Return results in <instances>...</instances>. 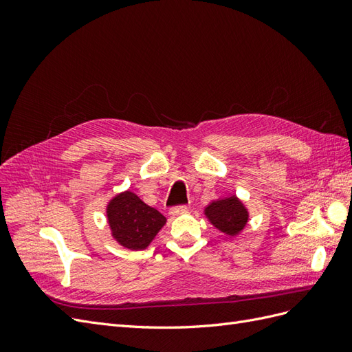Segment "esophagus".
Instances as JSON below:
<instances>
[{
	"label": "esophagus",
	"instance_id": "34e87169",
	"mask_svg": "<svg viewBox=\"0 0 352 352\" xmlns=\"http://www.w3.org/2000/svg\"><path fill=\"white\" fill-rule=\"evenodd\" d=\"M186 211H188V207H186V206H179V207H173V208H170L168 214L172 216V217H177V216H180V214H185Z\"/></svg>",
	"mask_w": 352,
	"mask_h": 352
}]
</instances>
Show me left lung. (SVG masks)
<instances>
[{
    "label": "left lung",
    "mask_w": 352,
    "mask_h": 352,
    "mask_svg": "<svg viewBox=\"0 0 352 352\" xmlns=\"http://www.w3.org/2000/svg\"><path fill=\"white\" fill-rule=\"evenodd\" d=\"M204 214L212 226L229 236L239 235L250 219L247 207L236 195L210 202Z\"/></svg>",
    "instance_id": "1"
}]
</instances>
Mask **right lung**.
I'll list each match as a JSON object with an SVG mask.
<instances>
[{
    "label": "right lung",
    "instance_id": "add662e5",
    "mask_svg": "<svg viewBox=\"0 0 352 352\" xmlns=\"http://www.w3.org/2000/svg\"><path fill=\"white\" fill-rule=\"evenodd\" d=\"M107 220L111 236L132 251L145 250L167 221L162 212L146 206L131 190L116 195L109 202Z\"/></svg>",
    "mask_w": 352,
    "mask_h": 352
}]
</instances>
